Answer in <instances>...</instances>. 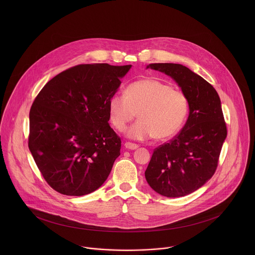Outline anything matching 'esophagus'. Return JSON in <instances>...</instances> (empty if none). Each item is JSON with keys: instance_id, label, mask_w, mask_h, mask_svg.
<instances>
[{"instance_id": "1", "label": "esophagus", "mask_w": 255, "mask_h": 255, "mask_svg": "<svg viewBox=\"0 0 255 255\" xmlns=\"http://www.w3.org/2000/svg\"><path fill=\"white\" fill-rule=\"evenodd\" d=\"M125 147L127 149H130V150H134L136 148H138V145L135 144V143H132V142H126L125 143Z\"/></svg>"}]
</instances>
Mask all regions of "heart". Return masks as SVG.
Returning a JSON list of instances; mask_svg holds the SVG:
<instances>
[{"instance_id": "b5f03b06", "label": "heart", "mask_w": 255, "mask_h": 255, "mask_svg": "<svg viewBox=\"0 0 255 255\" xmlns=\"http://www.w3.org/2000/svg\"><path fill=\"white\" fill-rule=\"evenodd\" d=\"M188 109L183 92L152 78L131 82L126 87L125 94H113L108 103L110 121L119 131L127 128L137 112L139 120L127 133L136 140L151 137L162 140L173 136L182 128Z\"/></svg>"}]
</instances>
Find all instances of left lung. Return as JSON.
<instances>
[{"label": "left lung", "instance_id": "1", "mask_svg": "<svg viewBox=\"0 0 255 255\" xmlns=\"http://www.w3.org/2000/svg\"><path fill=\"white\" fill-rule=\"evenodd\" d=\"M148 68L170 75L182 87L189 116L182 130L154 149L146 181L159 194L181 197L201 187L215 174L227 126L215 88L180 64H151Z\"/></svg>", "mask_w": 255, "mask_h": 255}]
</instances>
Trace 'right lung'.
I'll return each instance as SVG.
<instances>
[{"label":"right lung","instance_id":"add662e5","mask_svg":"<svg viewBox=\"0 0 255 255\" xmlns=\"http://www.w3.org/2000/svg\"><path fill=\"white\" fill-rule=\"evenodd\" d=\"M130 67L74 66L38 93L29 113L28 147L56 191L81 196L107 180L122 143L108 124V103Z\"/></svg>","mask_w":255,"mask_h":255}]
</instances>
